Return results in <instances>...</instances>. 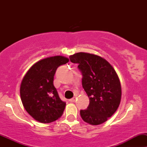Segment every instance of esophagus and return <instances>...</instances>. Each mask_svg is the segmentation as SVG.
<instances>
[{
	"mask_svg": "<svg viewBox=\"0 0 147 147\" xmlns=\"http://www.w3.org/2000/svg\"><path fill=\"white\" fill-rule=\"evenodd\" d=\"M75 100H76V97H72V99H70V100H69V101L71 102H75Z\"/></svg>",
	"mask_w": 147,
	"mask_h": 147,
	"instance_id": "esophagus-1",
	"label": "esophagus"
}]
</instances>
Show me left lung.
I'll return each mask as SVG.
<instances>
[{
	"label": "left lung",
	"instance_id": "obj_1",
	"mask_svg": "<svg viewBox=\"0 0 147 147\" xmlns=\"http://www.w3.org/2000/svg\"><path fill=\"white\" fill-rule=\"evenodd\" d=\"M69 59L78 64L82 75V87L90 99L87 109L80 110L81 117L92 125L105 122L116 112L121 101L117 74L105 59L96 55L78 53Z\"/></svg>",
	"mask_w": 147,
	"mask_h": 147
}]
</instances>
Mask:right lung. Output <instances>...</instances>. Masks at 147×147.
<instances>
[{
	"instance_id": "1",
	"label": "right lung",
	"mask_w": 147,
	"mask_h": 147,
	"mask_svg": "<svg viewBox=\"0 0 147 147\" xmlns=\"http://www.w3.org/2000/svg\"><path fill=\"white\" fill-rule=\"evenodd\" d=\"M68 62L69 59L60 55L42 59L23 78L20 88L22 103L36 121L50 123L63 115L66 103L60 100L53 80L57 67Z\"/></svg>"
}]
</instances>
